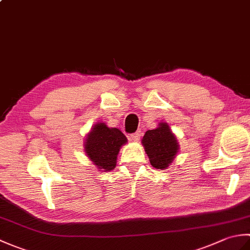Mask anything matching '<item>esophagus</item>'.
<instances>
[{"label": "esophagus", "mask_w": 250, "mask_h": 250, "mask_svg": "<svg viewBox=\"0 0 250 250\" xmlns=\"http://www.w3.org/2000/svg\"><path fill=\"white\" fill-rule=\"evenodd\" d=\"M142 136V131L141 130H137L136 132H134V133L131 134V140L134 141V142H139L140 139Z\"/></svg>", "instance_id": "1"}]
</instances>
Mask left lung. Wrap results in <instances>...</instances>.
I'll return each instance as SVG.
<instances>
[{
	"label": "left lung",
	"instance_id": "left-lung-1",
	"mask_svg": "<svg viewBox=\"0 0 250 250\" xmlns=\"http://www.w3.org/2000/svg\"><path fill=\"white\" fill-rule=\"evenodd\" d=\"M143 145L149 157L150 164L156 168L164 169L172 163L178 150L176 137L167 124L162 122L155 130H148L143 137Z\"/></svg>",
	"mask_w": 250,
	"mask_h": 250
}]
</instances>
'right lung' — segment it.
<instances>
[{
  "mask_svg": "<svg viewBox=\"0 0 250 250\" xmlns=\"http://www.w3.org/2000/svg\"><path fill=\"white\" fill-rule=\"evenodd\" d=\"M126 143V137L119 129L108 128L105 124H97L88 134L84 148L95 166L104 171L116 167L117 155L120 147Z\"/></svg>",
  "mask_w": 250,
  "mask_h": 250,
  "instance_id": "obj_1",
  "label": "right lung"
}]
</instances>
